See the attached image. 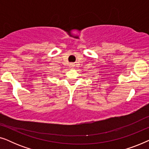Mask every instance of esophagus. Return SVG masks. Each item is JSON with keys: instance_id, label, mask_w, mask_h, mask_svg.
Masks as SVG:
<instances>
[{"instance_id": "1", "label": "esophagus", "mask_w": 149, "mask_h": 149, "mask_svg": "<svg viewBox=\"0 0 149 149\" xmlns=\"http://www.w3.org/2000/svg\"><path fill=\"white\" fill-rule=\"evenodd\" d=\"M73 66H74V65H73L72 64H70V67H73Z\"/></svg>"}]
</instances>
